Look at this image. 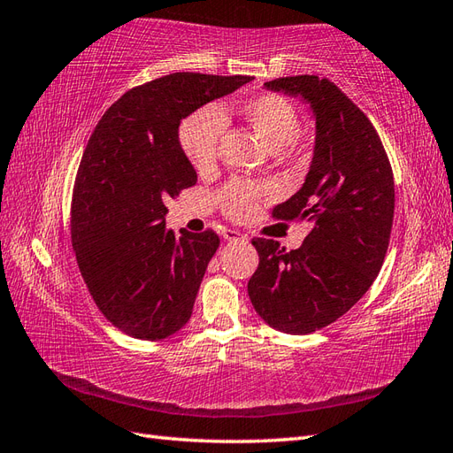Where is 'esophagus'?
Returning <instances> with one entry per match:
<instances>
[{
  "label": "esophagus",
  "instance_id": "1",
  "mask_svg": "<svg viewBox=\"0 0 453 453\" xmlns=\"http://www.w3.org/2000/svg\"><path fill=\"white\" fill-rule=\"evenodd\" d=\"M224 239H227V242H232V243H237V242H245L247 237L242 232H237V229H226Z\"/></svg>",
  "mask_w": 453,
  "mask_h": 453
}]
</instances>
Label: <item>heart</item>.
<instances>
[{
	"label": "heart",
	"instance_id": "1",
	"mask_svg": "<svg viewBox=\"0 0 453 453\" xmlns=\"http://www.w3.org/2000/svg\"><path fill=\"white\" fill-rule=\"evenodd\" d=\"M237 112L255 130L266 148L280 151L300 134L302 122L296 104L276 93H263L245 97L237 103ZM226 132V119L216 107H202L182 120L179 128V143L192 167L208 171L216 165L219 140ZM265 188L253 180L235 179L221 188L219 204L224 214L243 219L253 214Z\"/></svg>",
	"mask_w": 453,
	"mask_h": 453
}]
</instances>
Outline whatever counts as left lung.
I'll list each match as a JSON object with an SVG mask.
<instances>
[{
    "instance_id": "left-lung-1",
    "label": "left lung",
    "mask_w": 453,
    "mask_h": 453,
    "mask_svg": "<svg viewBox=\"0 0 453 453\" xmlns=\"http://www.w3.org/2000/svg\"><path fill=\"white\" fill-rule=\"evenodd\" d=\"M266 89L302 97L315 114V150L303 187L274 206V219H307L300 249L257 237L258 266L247 284L255 311L274 329L310 334L368 292L388 253L395 185L368 117L329 80L292 75Z\"/></svg>"
}]
</instances>
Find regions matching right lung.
<instances>
[{
	"label": "right lung",
	"mask_w": 453,
	"mask_h": 453,
	"mask_svg": "<svg viewBox=\"0 0 453 453\" xmlns=\"http://www.w3.org/2000/svg\"><path fill=\"white\" fill-rule=\"evenodd\" d=\"M251 80L163 75L124 93L91 134L72 195V247L99 311L134 339L161 341L187 325L219 247L214 229H165V200L196 185L179 124Z\"/></svg>",
	"instance_id": "1"
}]
</instances>
